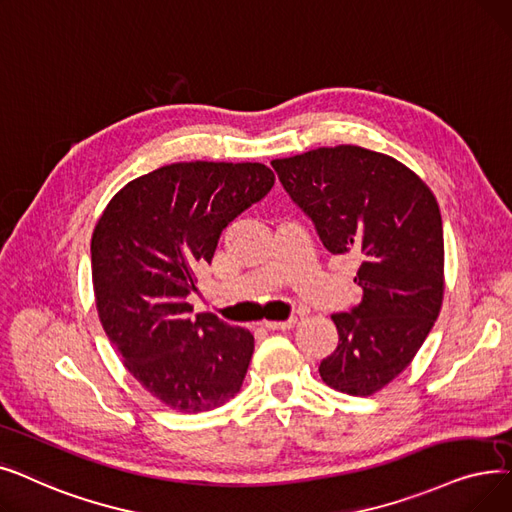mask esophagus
Listing matches in <instances>:
<instances>
[{
    "instance_id": "esophagus-1",
    "label": "esophagus",
    "mask_w": 512,
    "mask_h": 512,
    "mask_svg": "<svg viewBox=\"0 0 512 512\" xmlns=\"http://www.w3.org/2000/svg\"><path fill=\"white\" fill-rule=\"evenodd\" d=\"M298 323L296 316H291V319L287 321H264V327L271 329V331H285V329H291Z\"/></svg>"
}]
</instances>
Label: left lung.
<instances>
[{
	"label": "left lung",
	"instance_id": "1",
	"mask_svg": "<svg viewBox=\"0 0 512 512\" xmlns=\"http://www.w3.org/2000/svg\"><path fill=\"white\" fill-rule=\"evenodd\" d=\"M331 254H358L362 302L331 314L339 344L321 379L373 396L415 358L444 302L442 214L427 183L392 156L358 145L271 162Z\"/></svg>",
	"mask_w": 512,
	"mask_h": 512
}]
</instances>
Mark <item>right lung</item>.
<instances>
[{
    "label": "right lung",
    "instance_id": "obj_1",
    "mask_svg": "<svg viewBox=\"0 0 512 512\" xmlns=\"http://www.w3.org/2000/svg\"><path fill=\"white\" fill-rule=\"evenodd\" d=\"M273 185L260 162H175L129 181L97 218V316L129 373L168 408H218L246 379L254 335L210 312L191 316L185 300L223 229Z\"/></svg>",
    "mask_w": 512,
    "mask_h": 512
}]
</instances>
